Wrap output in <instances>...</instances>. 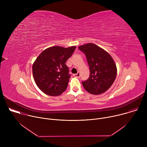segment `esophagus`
<instances>
[{
    "mask_svg": "<svg viewBox=\"0 0 147 147\" xmlns=\"http://www.w3.org/2000/svg\"><path fill=\"white\" fill-rule=\"evenodd\" d=\"M74 76L76 77H77V78H80V74L79 72H78L77 74H74Z\"/></svg>",
    "mask_w": 147,
    "mask_h": 147,
    "instance_id": "obj_1",
    "label": "esophagus"
}]
</instances>
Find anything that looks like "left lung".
<instances>
[{"instance_id":"left-lung-1","label":"left lung","mask_w":147,"mask_h":147,"mask_svg":"<svg viewBox=\"0 0 147 147\" xmlns=\"http://www.w3.org/2000/svg\"><path fill=\"white\" fill-rule=\"evenodd\" d=\"M78 49L86 55L90 66L89 78L82 82L84 88L93 95L106 92L113 84L117 75L113 58L106 51L92 43L81 45Z\"/></svg>"}]
</instances>
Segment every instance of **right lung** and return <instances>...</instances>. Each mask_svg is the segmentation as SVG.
Masks as SVG:
<instances>
[{"instance_id":"right-lung-1","label":"right lung","mask_w":147,"mask_h":147,"mask_svg":"<svg viewBox=\"0 0 147 147\" xmlns=\"http://www.w3.org/2000/svg\"><path fill=\"white\" fill-rule=\"evenodd\" d=\"M76 47L48 48L38 56L32 65V74L38 87L49 96H59L67 88L70 75L66 65Z\"/></svg>"}]
</instances>
